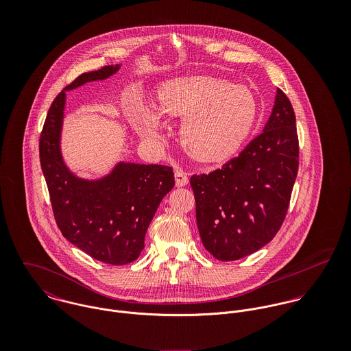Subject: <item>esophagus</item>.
<instances>
[{
  "label": "esophagus",
  "mask_w": 351,
  "mask_h": 351,
  "mask_svg": "<svg viewBox=\"0 0 351 351\" xmlns=\"http://www.w3.org/2000/svg\"><path fill=\"white\" fill-rule=\"evenodd\" d=\"M176 185L180 188V186H185V185H188V182H189V178H188V174L184 171V170H177L176 171Z\"/></svg>",
  "instance_id": "obj_1"
}]
</instances>
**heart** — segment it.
<instances>
[{
    "label": "heart",
    "instance_id": "b5f03b06",
    "mask_svg": "<svg viewBox=\"0 0 351 351\" xmlns=\"http://www.w3.org/2000/svg\"><path fill=\"white\" fill-rule=\"evenodd\" d=\"M156 110L143 104L130 108L128 119L146 139L160 136V114L184 117L180 139L200 162H220L234 155L250 135L258 119V102L245 86L213 77H182L163 82Z\"/></svg>",
    "mask_w": 351,
    "mask_h": 351
}]
</instances>
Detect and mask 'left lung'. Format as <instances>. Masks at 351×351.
I'll return each instance as SVG.
<instances>
[{"instance_id": "obj_1", "label": "left lung", "mask_w": 351, "mask_h": 351, "mask_svg": "<svg viewBox=\"0 0 351 351\" xmlns=\"http://www.w3.org/2000/svg\"><path fill=\"white\" fill-rule=\"evenodd\" d=\"M298 170L295 110L277 89L263 132L221 169L191 177L204 247L237 261L267 245L287 216Z\"/></svg>"}]
</instances>
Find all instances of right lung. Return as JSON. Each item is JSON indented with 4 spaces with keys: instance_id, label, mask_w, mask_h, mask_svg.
I'll list each match as a JSON object with an SVG mask.
<instances>
[{
    "instance_id": "obj_1",
    "label": "right lung",
    "mask_w": 351,
    "mask_h": 351,
    "mask_svg": "<svg viewBox=\"0 0 351 351\" xmlns=\"http://www.w3.org/2000/svg\"><path fill=\"white\" fill-rule=\"evenodd\" d=\"M120 64L84 73L52 101L39 155L55 221L62 235L92 258L109 265L134 262L162 199L174 188L170 166L119 162L100 180L77 177L63 162L60 132L66 92L113 75Z\"/></svg>"
}]
</instances>
